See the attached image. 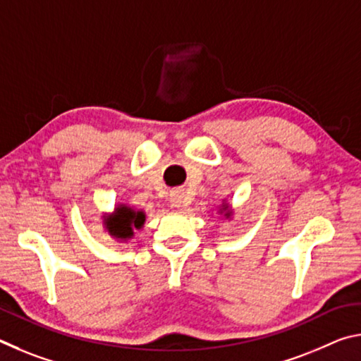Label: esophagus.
<instances>
[{
  "label": "esophagus",
  "instance_id": "esophagus-1",
  "mask_svg": "<svg viewBox=\"0 0 361 361\" xmlns=\"http://www.w3.org/2000/svg\"><path fill=\"white\" fill-rule=\"evenodd\" d=\"M170 202H172L173 207H176V209H181V207H185V195H183L181 191H175L170 194Z\"/></svg>",
  "mask_w": 361,
  "mask_h": 361
}]
</instances>
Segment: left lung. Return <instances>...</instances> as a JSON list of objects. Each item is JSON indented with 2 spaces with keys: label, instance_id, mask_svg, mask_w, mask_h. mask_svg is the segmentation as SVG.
<instances>
[{
  "label": "left lung",
  "instance_id": "left-lung-1",
  "mask_svg": "<svg viewBox=\"0 0 361 361\" xmlns=\"http://www.w3.org/2000/svg\"><path fill=\"white\" fill-rule=\"evenodd\" d=\"M223 212H226L224 213V216H229V212H228V205H223V209L219 210V213H223Z\"/></svg>",
  "mask_w": 361,
  "mask_h": 361
}]
</instances>
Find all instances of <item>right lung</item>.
Returning <instances> with one entry per match:
<instances>
[{"label":"right lung","mask_w":361,"mask_h":361,"mask_svg":"<svg viewBox=\"0 0 361 361\" xmlns=\"http://www.w3.org/2000/svg\"><path fill=\"white\" fill-rule=\"evenodd\" d=\"M143 224V212H137L127 205H119L118 209H116L114 218L106 221V228L114 237H119V239H130L133 235V228L140 229Z\"/></svg>","instance_id":"add662e5"}]
</instances>
